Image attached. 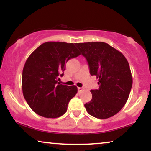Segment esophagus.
Here are the masks:
<instances>
[{"mask_svg": "<svg viewBox=\"0 0 151 151\" xmlns=\"http://www.w3.org/2000/svg\"><path fill=\"white\" fill-rule=\"evenodd\" d=\"M82 90H83L82 87H78V91H81Z\"/></svg>", "mask_w": 151, "mask_h": 151, "instance_id": "34e87169", "label": "esophagus"}]
</instances>
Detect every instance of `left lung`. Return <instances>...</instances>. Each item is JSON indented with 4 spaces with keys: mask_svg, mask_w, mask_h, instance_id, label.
Instances as JSON below:
<instances>
[{
    "mask_svg": "<svg viewBox=\"0 0 151 151\" xmlns=\"http://www.w3.org/2000/svg\"><path fill=\"white\" fill-rule=\"evenodd\" d=\"M86 58L91 75L99 79L98 89H91L92 99L84 106L97 119H108L120 111L127 101L133 79L124 55L103 42L76 43Z\"/></svg>",
    "mask_w": 151,
    "mask_h": 151,
    "instance_id": "1",
    "label": "left lung"
}]
</instances>
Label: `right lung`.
<instances>
[{
	"label": "right lung",
	"instance_id": "add662e5",
	"mask_svg": "<svg viewBox=\"0 0 151 151\" xmlns=\"http://www.w3.org/2000/svg\"><path fill=\"white\" fill-rule=\"evenodd\" d=\"M80 52L73 43L47 42L27 58L22 70L24 98L35 113L45 118H58L66 113L76 86L60 84L65 64Z\"/></svg>",
	"mask_w": 151,
	"mask_h": 151
}]
</instances>
